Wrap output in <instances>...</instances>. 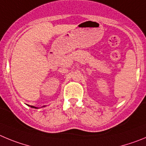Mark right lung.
Masks as SVG:
<instances>
[{"label": "right lung", "mask_w": 146, "mask_h": 146, "mask_svg": "<svg viewBox=\"0 0 146 146\" xmlns=\"http://www.w3.org/2000/svg\"><path fill=\"white\" fill-rule=\"evenodd\" d=\"M28 106H29V105H28ZM31 108H37V107H35V106H31ZM44 107H45V106H44Z\"/></svg>", "instance_id": "add662e5"}]
</instances>
